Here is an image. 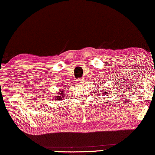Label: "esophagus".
<instances>
[{
  "mask_svg": "<svg viewBox=\"0 0 155 155\" xmlns=\"http://www.w3.org/2000/svg\"><path fill=\"white\" fill-rule=\"evenodd\" d=\"M78 82L79 83H81V84H82V83H84V78H81V79H78Z\"/></svg>",
  "mask_w": 155,
  "mask_h": 155,
  "instance_id": "esophagus-1",
  "label": "esophagus"
}]
</instances>
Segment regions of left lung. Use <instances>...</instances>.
<instances>
[{"mask_svg": "<svg viewBox=\"0 0 155 155\" xmlns=\"http://www.w3.org/2000/svg\"><path fill=\"white\" fill-rule=\"evenodd\" d=\"M105 87H104V88ZM101 93H102L103 96H106L107 94H109V93H110V91H106V89H102L101 90Z\"/></svg>", "mask_w": 155, "mask_h": 155, "instance_id": "8db88e82", "label": "left lung"}]
</instances>
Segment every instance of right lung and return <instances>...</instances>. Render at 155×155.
<instances>
[{
  "label": "right lung",
  "instance_id": "right-lung-1",
  "mask_svg": "<svg viewBox=\"0 0 155 155\" xmlns=\"http://www.w3.org/2000/svg\"><path fill=\"white\" fill-rule=\"evenodd\" d=\"M64 93H65V92H64V89H61L60 91H59V94L56 95V96H54V100H56V101H61V100L63 99V98H64Z\"/></svg>",
  "mask_w": 155,
  "mask_h": 155
}]
</instances>
